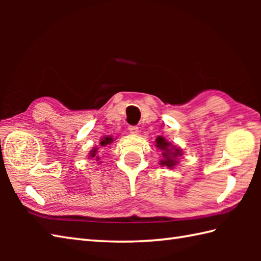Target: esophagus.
<instances>
[{
    "instance_id": "obj_1",
    "label": "esophagus",
    "mask_w": 261,
    "mask_h": 261,
    "mask_svg": "<svg viewBox=\"0 0 261 261\" xmlns=\"http://www.w3.org/2000/svg\"><path fill=\"white\" fill-rule=\"evenodd\" d=\"M130 131V134H134V135H137L138 132H139V127H138L137 125H129V127H127Z\"/></svg>"
}]
</instances>
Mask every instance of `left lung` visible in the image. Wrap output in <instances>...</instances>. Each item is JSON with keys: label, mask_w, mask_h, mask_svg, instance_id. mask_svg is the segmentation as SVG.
Listing matches in <instances>:
<instances>
[{"label": "left lung", "mask_w": 261, "mask_h": 261, "mask_svg": "<svg viewBox=\"0 0 261 261\" xmlns=\"http://www.w3.org/2000/svg\"><path fill=\"white\" fill-rule=\"evenodd\" d=\"M156 147L163 150L164 159L160 160V165L166 166L168 168H173L177 164V157L181 156V150L175 146L171 145L170 142L166 141L164 137H158L156 139Z\"/></svg>", "instance_id": "obj_1"}]
</instances>
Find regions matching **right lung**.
<instances>
[{
  "mask_svg": "<svg viewBox=\"0 0 261 261\" xmlns=\"http://www.w3.org/2000/svg\"><path fill=\"white\" fill-rule=\"evenodd\" d=\"M113 138L111 137V136H109V137H104L103 139H101V143H99V145H101V147H107L108 145H111V143L113 142ZM99 150L98 148H93L92 149V151H90V157H92V158H95L97 162L99 160V157L97 156V151Z\"/></svg>",
  "mask_w": 261,
  "mask_h": 261,
  "instance_id": "right-lung-1",
  "label": "right lung"
}]
</instances>
